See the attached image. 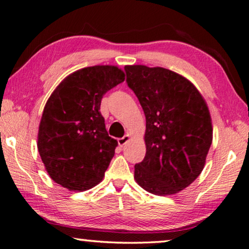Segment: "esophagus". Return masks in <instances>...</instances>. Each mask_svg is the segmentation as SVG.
Wrapping results in <instances>:
<instances>
[{
    "label": "esophagus",
    "instance_id": "34e87169",
    "mask_svg": "<svg viewBox=\"0 0 249 249\" xmlns=\"http://www.w3.org/2000/svg\"><path fill=\"white\" fill-rule=\"evenodd\" d=\"M129 140H130V136H129V134H125V136H124L122 138H119V139H118V144H119L120 146H122V145H124L125 143H127Z\"/></svg>",
    "mask_w": 249,
    "mask_h": 249
}]
</instances>
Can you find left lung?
Segmentation results:
<instances>
[{"mask_svg":"<svg viewBox=\"0 0 249 249\" xmlns=\"http://www.w3.org/2000/svg\"><path fill=\"white\" fill-rule=\"evenodd\" d=\"M128 86L145 115V157L134 165V180L146 192L173 195L204 169L213 140L209 107L182 75L163 67L127 65Z\"/></svg>","mask_w":249,"mask_h":249,"instance_id":"obj_1","label":"left lung"}]
</instances>
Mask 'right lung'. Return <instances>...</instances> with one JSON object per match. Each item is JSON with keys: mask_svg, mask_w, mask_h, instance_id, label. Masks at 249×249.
<instances>
[{"mask_svg": "<svg viewBox=\"0 0 249 249\" xmlns=\"http://www.w3.org/2000/svg\"><path fill=\"white\" fill-rule=\"evenodd\" d=\"M124 76L112 65L81 68L65 77L48 98L39 122L37 148L57 184L81 192L103 181L118 141L108 136L100 104Z\"/></svg>", "mask_w": 249, "mask_h": 249, "instance_id": "add662e5", "label": "right lung"}]
</instances>
